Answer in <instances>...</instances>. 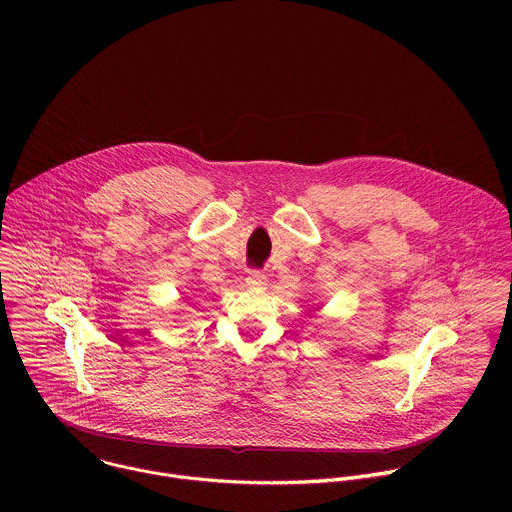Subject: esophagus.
Wrapping results in <instances>:
<instances>
[{
  "label": "esophagus",
  "instance_id": "obj_1",
  "mask_svg": "<svg viewBox=\"0 0 512 512\" xmlns=\"http://www.w3.org/2000/svg\"><path fill=\"white\" fill-rule=\"evenodd\" d=\"M247 285L253 287V289H263L267 285V277L263 273H259V271H251L247 275Z\"/></svg>",
  "mask_w": 512,
  "mask_h": 512
}]
</instances>
